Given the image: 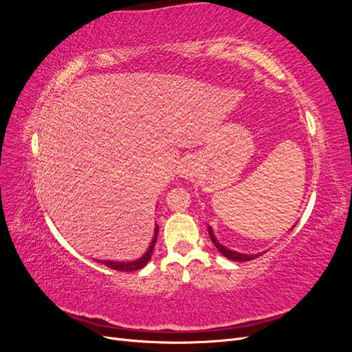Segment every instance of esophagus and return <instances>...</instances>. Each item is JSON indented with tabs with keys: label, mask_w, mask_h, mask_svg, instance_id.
<instances>
[{
	"label": "esophagus",
	"mask_w": 352,
	"mask_h": 352,
	"mask_svg": "<svg viewBox=\"0 0 352 352\" xmlns=\"http://www.w3.org/2000/svg\"><path fill=\"white\" fill-rule=\"evenodd\" d=\"M195 173H197V166L194 164V162H186L182 164V167H180V175L186 179L194 176Z\"/></svg>",
	"instance_id": "esophagus-1"
}]
</instances>
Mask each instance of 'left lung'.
Returning a JSON list of instances; mask_svg holds the SVG:
<instances>
[{"label":"left lung","instance_id":"obj_1","mask_svg":"<svg viewBox=\"0 0 352 352\" xmlns=\"http://www.w3.org/2000/svg\"><path fill=\"white\" fill-rule=\"evenodd\" d=\"M208 233H210V238H211L212 243L216 245V248H217L223 255H225L226 258H229V260H233V261H250V260H254V258L260 257V254H257V255H247V254H239V252H235V251H230V250L223 247V245H220V243L214 239V235H212V230H211V229H208Z\"/></svg>","mask_w":352,"mask_h":352}]
</instances>
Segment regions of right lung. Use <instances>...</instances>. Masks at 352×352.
<instances>
[{
	"label": "right lung",
	"mask_w": 352,
	"mask_h": 352,
	"mask_svg": "<svg viewBox=\"0 0 352 352\" xmlns=\"http://www.w3.org/2000/svg\"><path fill=\"white\" fill-rule=\"evenodd\" d=\"M157 235H158V226H155V232H154V239L150 245V248H148V251L144 254V257L136 260V261H131V263H114V261H100L102 264L107 265V267L113 269V270H117V272H135V270H140L142 269L144 265H146V263L150 261L151 255H153V251H154V247H155V242H157Z\"/></svg>",
	"instance_id": "obj_1"
}]
</instances>
